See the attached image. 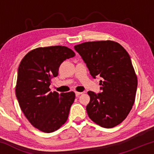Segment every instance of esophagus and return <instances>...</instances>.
Returning a JSON list of instances; mask_svg holds the SVG:
<instances>
[{
	"label": "esophagus",
	"instance_id": "1",
	"mask_svg": "<svg viewBox=\"0 0 154 154\" xmlns=\"http://www.w3.org/2000/svg\"><path fill=\"white\" fill-rule=\"evenodd\" d=\"M75 96H79L80 94H82V92H75Z\"/></svg>",
	"mask_w": 154,
	"mask_h": 154
}]
</instances>
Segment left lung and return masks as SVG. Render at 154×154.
Returning a JSON list of instances; mask_svg holds the SVG:
<instances>
[{
	"instance_id": "1",
	"label": "left lung",
	"mask_w": 154,
	"mask_h": 154,
	"mask_svg": "<svg viewBox=\"0 0 154 154\" xmlns=\"http://www.w3.org/2000/svg\"><path fill=\"white\" fill-rule=\"evenodd\" d=\"M94 79L99 75L100 93L89 91L86 106L89 118L99 126L110 128L125 119L134 105L137 77L129 54L112 41H90L74 47Z\"/></svg>"
}]
</instances>
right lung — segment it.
I'll use <instances>...</instances> for the list:
<instances>
[{
    "instance_id": "right-lung-1",
    "label": "right lung",
    "mask_w": 154,
    "mask_h": 154,
    "mask_svg": "<svg viewBox=\"0 0 154 154\" xmlns=\"http://www.w3.org/2000/svg\"><path fill=\"white\" fill-rule=\"evenodd\" d=\"M75 56L66 47L51 46L33 49L20 62L15 94L24 116L41 131H56L67 120L75 93L51 92L49 85L60 64Z\"/></svg>"
}]
</instances>
